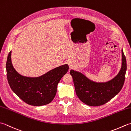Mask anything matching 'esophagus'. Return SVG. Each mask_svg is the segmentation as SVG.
<instances>
[{"mask_svg": "<svg viewBox=\"0 0 131 131\" xmlns=\"http://www.w3.org/2000/svg\"><path fill=\"white\" fill-rule=\"evenodd\" d=\"M69 66H70V68H71V67H72V65H70Z\"/></svg>", "mask_w": 131, "mask_h": 131, "instance_id": "obj_1", "label": "esophagus"}]
</instances>
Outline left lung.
Segmentation results:
<instances>
[{"mask_svg": "<svg viewBox=\"0 0 131 131\" xmlns=\"http://www.w3.org/2000/svg\"><path fill=\"white\" fill-rule=\"evenodd\" d=\"M122 67L119 73L106 82H96L90 80L79 71L71 70L75 93L78 98L90 106H99L110 101L121 90L127 70L126 58L122 50Z\"/></svg>", "mask_w": 131, "mask_h": 131, "instance_id": "obj_1", "label": "left lung"}]
</instances>
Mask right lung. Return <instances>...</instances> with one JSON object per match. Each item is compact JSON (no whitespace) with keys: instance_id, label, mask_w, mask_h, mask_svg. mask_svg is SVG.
<instances>
[{"instance_id":"right-lung-1","label":"right lung","mask_w":131,"mask_h":131,"mask_svg":"<svg viewBox=\"0 0 131 131\" xmlns=\"http://www.w3.org/2000/svg\"><path fill=\"white\" fill-rule=\"evenodd\" d=\"M68 64L61 65L38 77L20 75L14 69L11 61V51L6 62L7 77L12 90L25 103L40 106L52 102L57 93L58 83L68 72Z\"/></svg>"}]
</instances>
